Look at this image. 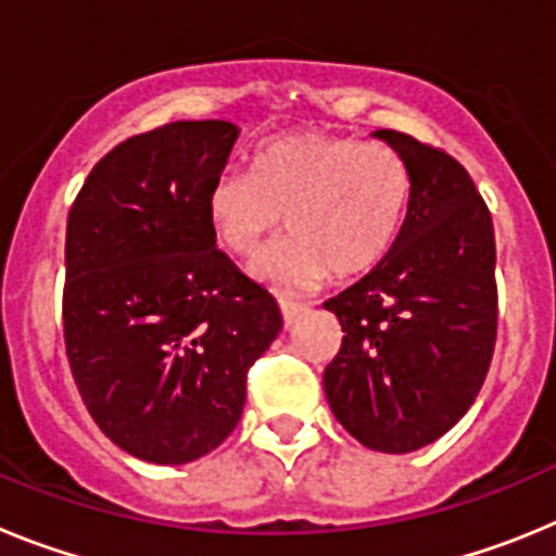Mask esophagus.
Instances as JSON below:
<instances>
[{
    "label": "esophagus",
    "instance_id": "34e87169",
    "mask_svg": "<svg viewBox=\"0 0 556 556\" xmlns=\"http://www.w3.org/2000/svg\"><path fill=\"white\" fill-rule=\"evenodd\" d=\"M308 312L306 303H294V301H281V314H283V326L292 328L294 320H301L303 314Z\"/></svg>",
    "mask_w": 556,
    "mask_h": 556
}]
</instances>
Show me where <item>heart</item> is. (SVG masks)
I'll return each instance as SVG.
<instances>
[{
    "mask_svg": "<svg viewBox=\"0 0 556 556\" xmlns=\"http://www.w3.org/2000/svg\"><path fill=\"white\" fill-rule=\"evenodd\" d=\"M412 172L387 144L289 132L255 152L253 172L211 186L205 219L219 248L255 262L283 225L289 239L258 267L273 287L312 289L370 273L404 228Z\"/></svg>",
    "mask_w": 556,
    "mask_h": 556,
    "instance_id": "b5f03b06",
    "label": "heart"
}]
</instances>
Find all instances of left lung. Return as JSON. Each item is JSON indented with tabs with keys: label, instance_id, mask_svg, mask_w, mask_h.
Returning <instances> with one entry per match:
<instances>
[{
	"label": "left lung",
	"instance_id": "1",
	"mask_svg": "<svg viewBox=\"0 0 556 556\" xmlns=\"http://www.w3.org/2000/svg\"><path fill=\"white\" fill-rule=\"evenodd\" d=\"M372 139L409 166V211L384 262L326 303L345 337L323 387L358 443L409 454L454 429L484 384L498 326L495 236L448 152L397 130Z\"/></svg>",
	"mask_w": 556,
	"mask_h": 556
}]
</instances>
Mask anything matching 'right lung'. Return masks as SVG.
Listing matches in <instances>:
<instances>
[{
  "instance_id": "add662e5",
  "label": "right lung",
  "mask_w": 556,
  "mask_h": 556,
  "mask_svg": "<svg viewBox=\"0 0 556 556\" xmlns=\"http://www.w3.org/2000/svg\"><path fill=\"white\" fill-rule=\"evenodd\" d=\"M239 127L175 122L111 150L66 225L63 339L111 443L186 465L236 429L248 370L283 320L273 294L217 250L205 219Z\"/></svg>"
}]
</instances>
